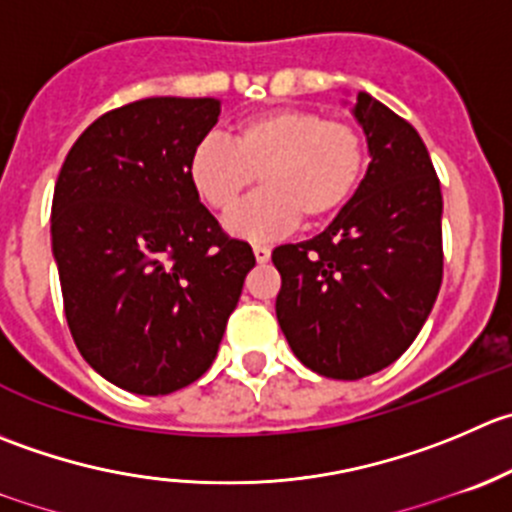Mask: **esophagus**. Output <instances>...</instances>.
<instances>
[{
    "label": "esophagus",
    "instance_id": "1",
    "mask_svg": "<svg viewBox=\"0 0 512 512\" xmlns=\"http://www.w3.org/2000/svg\"><path fill=\"white\" fill-rule=\"evenodd\" d=\"M252 252H255L257 262L270 260V247H267V245H255V247H252Z\"/></svg>",
    "mask_w": 512,
    "mask_h": 512
}]
</instances>
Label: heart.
<instances>
[{
    "instance_id": "1",
    "label": "heart",
    "mask_w": 512,
    "mask_h": 512,
    "mask_svg": "<svg viewBox=\"0 0 512 512\" xmlns=\"http://www.w3.org/2000/svg\"><path fill=\"white\" fill-rule=\"evenodd\" d=\"M365 160V140L350 122L322 119L315 109L277 107L237 122L230 145L217 137L197 142L187 175L197 197L222 215L235 210L260 175L265 190L227 227L250 240H272L300 217H335L355 197Z\"/></svg>"
}]
</instances>
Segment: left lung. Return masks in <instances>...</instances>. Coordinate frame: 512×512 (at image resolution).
<instances>
[{
    "label": "left lung",
    "mask_w": 512,
    "mask_h": 512,
    "mask_svg": "<svg viewBox=\"0 0 512 512\" xmlns=\"http://www.w3.org/2000/svg\"><path fill=\"white\" fill-rule=\"evenodd\" d=\"M372 162L325 232L272 250L275 312L292 352L332 380L398 360L423 330L443 282V195L410 122L357 94Z\"/></svg>",
    "instance_id": "1"
}]
</instances>
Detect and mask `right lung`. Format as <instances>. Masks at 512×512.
Wrapping results in <instances>:
<instances>
[{"instance_id":"add662e5","label":"right lung","mask_w":512,"mask_h":512,"mask_svg":"<svg viewBox=\"0 0 512 512\" xmlns=\"http://www.w3.org/2000/svg\"><path fill=\"white\" fill-rule=\"evenodd\" d=\"M212 97H150L94 119L59 170L52 252L84 360L112 385L170 395L210 370L255 267L187 175Z\"/></svg>"}]
</instances>
